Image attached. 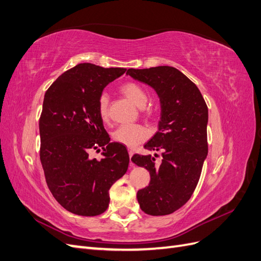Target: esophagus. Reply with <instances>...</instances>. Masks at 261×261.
Listing matches in <instances>:
<instances>
[{"label": "esophagus", "mask_w": 261, "mask_h": 261, "mask_svg": "<svg viewBox=\"0 0 261 261\" xmlns=\"http://www.w3.org/2000/svg\"><path fill=\"white\" fill-rule=\"evenodd\" d=\"M128 154H129V158H132L133 156V154H134V150L133 149H128ZM130 167H134V164H133V162L130 161Z\"/></svg>", "instance_id": "1"}]
</instances>
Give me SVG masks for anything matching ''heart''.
I'll return each mask as SVG.
<instances>
[{
  "label": "heart",
  "mask_w": 261,
  "mask_h": 261,
  "mask_svg": "<svg viewBox=\"0 0 261 261\" xmlns=\"http://www.w3.org/2000/svg\"><path fill=\"white\" fill-rule=\"evenodd\" d=\"M124 96L130 100L138 108H144L147 105L148 94L146 90L135 83H126L121 87ZM98 114L102 121L109 118V97L107 93H102L98 99ZM148 137L147 129L141 125L125 124L117 127L113 133V139L117 143L127 147H135L143 143Z\"/></svg>",
  "instance_id": "1"
}]
</instances>
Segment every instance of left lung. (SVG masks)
Wrapping results in <instances>:
<instances>
[{
	"instance_id": "1",
	"label": "left lung",
	"mask_w": 261,
	"mask_h": 261,
	"mask_svg": "<svg viewBox=\"0 0 261 261\" xmlns=\"http://www.w3.org/2000/svg\"><path fill=\"white\" fill-rule=\"evenodd\" d=\"M126 74L151 87L161 107L158 132L144 146L161 152V164L154 163L156 154L132 156L133 163L150 173V183L137 192V200L147 215H170L184 206L198 184L208 154V108L197 86L174 67L129 68Z\"/></svg>"
}]
</instances>
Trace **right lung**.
Here are the masks:
<instances>
[{"label": "right lung", "instance_id": "right-lung-1", "mask_svg": "<svg viewBox=\"0 0 261 261\" xmlns=\"http://www.w3.org/2000/svg\"><path fill=\"white\" fill-rule=\"evenodd\" d=\"M126 68L82 63L63 73L44 94L39 121L40 160L53 197L67 211L94 217L110 202L109 191L128 169L125 146L111 143L98 114V99ZM92 148L104 155L91 160Z\"/></svg>", "mask_w": 261, "mask_h": 261}]
</instances>
